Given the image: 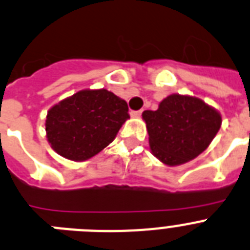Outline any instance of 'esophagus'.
<instances>
[{"mask_svg": "<svg viewBox=\"0 0 250 250\" xmlns=\"http://www.w3.org/2000/svg\"><path fill=\"white\" fill-rule=\"evenodd\" d=\"M142 114H143V110L131 111V112H130V115H131V116H133V117H139Z\"/></svg>", "mask_w": 250, "mask_h": 250, "instance_id": "34e87169", "label": "esophagus"}]
</instances>
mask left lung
Returning a JSON list of instances; mask_svg holds the SVG:
<instances>
[{"instance_id": "8db88e82", "label": "left lung", "mask_w": 250, "mask_h": 250, "mask_svg": "<svg viewBox=\"0 0 250 250\" xmlns=\"http://www.w3.org/2000/svg\"><path fill=\"white\" fill-rule=\"evenodd\" d=\"M153 154L168 166L186 163L201 154L221 126V116L202 100L170 95L158 110L143 112Z\"/></svg>"}]
</instances>
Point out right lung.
I'll return each instance as SVG.
<instances>
[{"label": "right lung", "mask_w": 250, "mask_h": 250, "mask_svg": "<svg viewBox=\"0 0 250 250\" xmlns=\"http://www.w3.org/2000/svg\"><path fill=\"white\" fill-rule=\"evenodd\" d=\"M129 107L107 89L81 91L53 106L46 116L49 143L70 161H86L115 139Z\"/></svg>", "instance_id": "obj_1"}]
</instances>
